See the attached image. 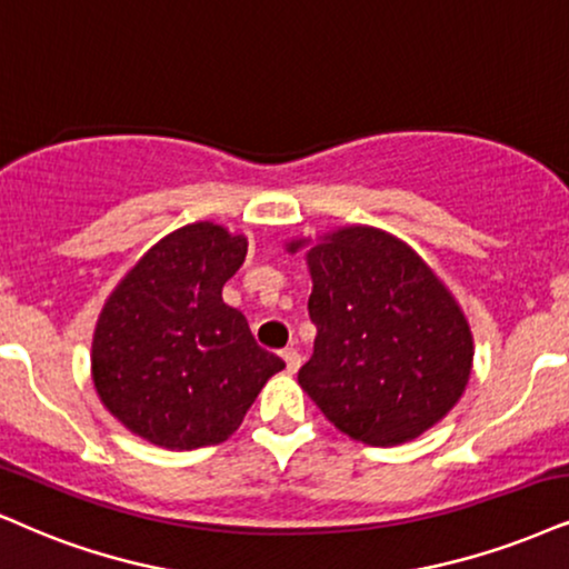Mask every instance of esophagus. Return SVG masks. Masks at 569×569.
<instances>
[{"label":"esophagus","mask_w":569,"mask_h":569,"mask_svg":"<svg viewBox=\"0 0 569 569\" xmlns=\"http://www.w3.org/2000/svg\"><path fill=\"white\" fill-rule=\"evenodd\" d=\"M282 359H284V363H287V371H290V375H296V371L300 369V353H298V348H284V350H282Z\"/></svg>","instance_id":"esophagus-1"}]
</instances>
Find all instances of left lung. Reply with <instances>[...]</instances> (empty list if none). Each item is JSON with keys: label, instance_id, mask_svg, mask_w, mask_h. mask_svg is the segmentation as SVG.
I'll use <instances>...</instances> for the list:
<instances>
[{"label": "left lung", "instance_id": "1", "mask_svg": "<svg viewBox=\"0 0 569 569\" xmlns=\"http://www.w3.org/2000/svg\"><path fill=\"white\" fill-rule=\"evenodd\" d=\"M306 250L317 325L298 382L321 413L367 446L419 438L453 409L472 375V332L446 284L409 244L342 227Z\"/></svg>", "mask_w": 569, "mask_h": 569}]
</instances>
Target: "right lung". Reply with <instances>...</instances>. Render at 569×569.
Here are the masks:
<instances>
[{
	"mask_svg": "<svg viewBox=\"0 0 569 569\" xmlns=\"http://www.w3.org/2000/svg\"><path fill=\"white\" fill-rule=\"evenodd\" d=\"M244 256L242 234L187 223L152 244L108 298L91 380L126 430L171 451L223 443L284 369L221 298Z\"/></svg>",
	"mask_w": 569,
	"mask_h": 569,
	"instance_id": "1",
	"label": "right lung"
}]
</instances>
